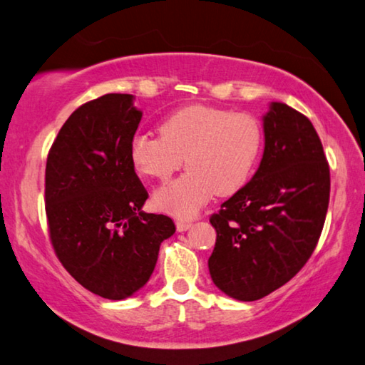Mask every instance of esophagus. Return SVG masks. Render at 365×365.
Instances as JSON below:
<instances>
[{
  "mask_svg": "<svg viewBox=\"0 0 365 365\" xmlns=\"http://www.w3.org/2000/svg\"><path fill=\"white\" fill-rule=\"evenodd\" d=\"M175 225H177V230L178 232H185V230H188L191 225H193V222H190V220H177Z\"/></svg>",
  "mask_w": 365,
  "mask_h": 365,
  "instance_id": "esophagus-1",
  "label": "esophagus"
}]
</instances>
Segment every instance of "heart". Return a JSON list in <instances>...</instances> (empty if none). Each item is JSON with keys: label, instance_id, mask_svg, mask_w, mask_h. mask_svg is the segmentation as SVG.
Instances as JSON below:
<instances>
[{"label": "heart", "instance_id": "obj_1", "mask_svg": "<svg viewBox=\"0 0 365 365\" xmlns=\"http://www.w3.org/2000/svg\"><path fill=\"white\" fill-rule=\"evenodd\" d=\"M264 150V130L255 115L230 109L190 104L160 123V135L138 133L130 143V160L140 175L156 180L182 168L187 174L160 187L154 206L177 217H191L217 193L243 190Z\"/></svg>", "mask_w": 365, "mask_h": 365}]
</instances>
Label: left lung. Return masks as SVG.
<instances>
[{
    "label": "left lung",
    "mask_w": 365,
    "mask_h": 365,
    "mask_svg": "<svg viewBox=\"0 0 365 365\" xmlns=\"http://www.w3.org/2000/svg\"><path fill=\"white\" fill-rule=\"evenodd\" d=\"M264 135L255 177L209 219L217 232L209 274L215 287L240 301L264 298L304 267L330 200L329 163L304 114L272 103Z\"/></svg>",
    "instance_id": "obj_1"
}]
</instances>
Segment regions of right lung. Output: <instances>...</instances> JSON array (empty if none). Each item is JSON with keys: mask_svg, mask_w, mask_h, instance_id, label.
I'll use <instances>...</instances> for the list:
<instances>
[{"mask_svg": "<svg viewBox=\"0 0 365 365\" xmlns=\"http://www.w3.org/2000/svg\"><path fill=\"white\" fill-rule=\"evenodd\" d=\"M141 120L133 96L108 93L82 104L48 153L45 209L53 250L80 285L123 299L150 280L174 220L141 211L148 191L130 160Z\"/></svg>", "mask_w": 365, "mask_h": 365, "instance_id": "1", "label": "right lung"}]
</instances>
